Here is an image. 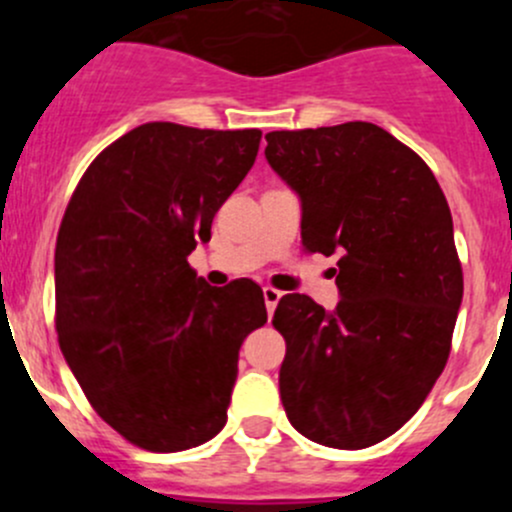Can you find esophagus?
<instances>
[{
  "label": "esophagus",
  "instance_id": "esophagus-1",
  "mask_svg": "<svg viewBox=\"0 0 512 512\" xmlns=\"http://www.w3.org/2000/svg\"><path fill=\"white\" fill-rule=\"evenodd\" d=\"M262 294H265V304H267V312H275V307H277V302H280L282 299V292L280 289H275V287H265L262 289Z\"/></svg>",
  "mask_w": 512,
  "mask_h": 512
}]
</instances>
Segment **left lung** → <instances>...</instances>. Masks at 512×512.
<instances>
[{
	"mask_svg": "<svg viewBox=\"0 0 512 512\" xmlns=\"http://www.w3.org/2000/svg\"><path fill=\"white\" fill-rule=\"evenodd\" d=\"M302 200L307 252H342L334 312L307 294L275 309L289 423L322 446H374L421 409L446 366L463 270L446 195L421 156L366 121L267 133Z\"/></svg>",
	"mask_w": 512,
	"mask_h": 512,
	"instance_id": "obj_1",
	"label": "left lung"
}]
</instances>
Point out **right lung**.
Here are the masks:
<instances>
[{"label": "right lung", "mask_w": 512, "mask_h": 512, "mask_svg": "<svg viewBox=\"0 0 512 512\" xmlns=\"http://www.w3.org/2000/svg\"><path fill=\"white\" fill-rule=\"evenodd\" d=\"M262 131L153 121L98 153L54 252L56 332L94 411L133 446L175 453L223 431L237 356L267 322L252 280L188 265L242 183Z\"/></svg>", "instance_id": "obj_1"}]
</instances>
